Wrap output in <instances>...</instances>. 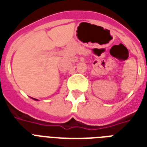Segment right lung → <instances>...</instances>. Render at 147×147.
Wrapping results in <instances>:
<instances>
[{
	"label": "right lung",
	"mask_w": 147,
	"mask_h": 147,
	"mask_svg": "<svg viewBox=\"0 0 147 147\" xmlns=\"http://www.w3.org/2000/svg\"><path fill=\"white\" fill-rule=\"evenodd\" d=\"M32 99H33V100H38L37 99H36V98H32Z\"/></svg>",
	"instance_id": "right-lung-1"
}]
</instances>
